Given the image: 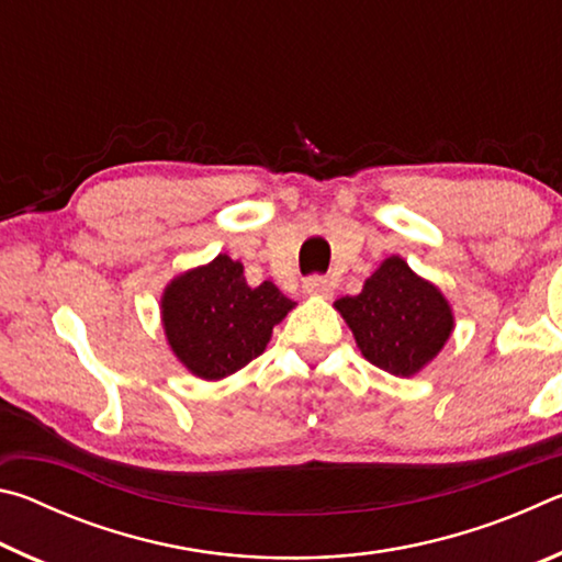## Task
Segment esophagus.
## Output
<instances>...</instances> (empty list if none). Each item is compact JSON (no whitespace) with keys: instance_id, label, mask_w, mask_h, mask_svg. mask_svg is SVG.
<instances>
[{"instance_id":"esophagus-1","label":"esophagus","mask_w":562,"mask_h":562,"mask_svg":"<svg viewBox=\"0 0 562 562\" xmlns=\"http://www.w3.org/2000/svg\"><path fill=\"white\" fill-rule=\"evenodd\" d=\"M335 284L329 278H322V274H312V278L304 280V292L307 294H319V297H329Z\"/></svg>"}]
</instances>
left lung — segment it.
Wrapping results in <instances>:
<instances>
[{"mask_svg": "<svg viewBox=\"0 0 562 562\" xmlns=\"http://www.w3.org/2000/svg\"><path fill=\"white\" fill-rule=\"evenodd\" d=\"M337 310L361 355L396 376H412L429 364L453 329L443 294L396 255L382 262L359 294L337 300Z\"/></svg>", "mask_w": 562, "mask_h": 562, "instance_id": "left-lung-1", "label": "left lung"}]
</instances>
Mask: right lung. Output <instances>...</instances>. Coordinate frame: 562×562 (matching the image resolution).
Instances as JSON below:
<instances>
[{"label":"right lung","instance_id":"right-lung-1","mask_svg":"<svg viewBox=\"0 0 562 562\" xmlns=\"http://www.w3.org/2000/svg\"><path fill=\"white\" fill-rule=\"evenodd\" d=\"M292 307L272 282L250 288L243 265L217 255L168 284L164 327L170 349L190 372L223 379L262 355L272 327Z\"/></svg>","mask_w":562,"mask_h":562}]
</instances>
